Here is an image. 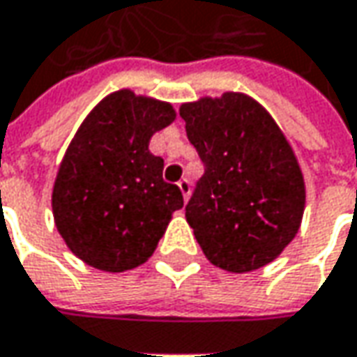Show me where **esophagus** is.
Returning a JSON list of instances; mask_svg holds the SVG:
<instances>
[{
  "label": "esophagus",
  "instance_id": "34e87169",
  "mask_svg": "<svg viewBox=\"0 0 357 357\" xmlns=\"http://www.w3.org/2000/svg\"><path fill=\"white\" fill-rule=\"evenodd\" d=\"M178 188H181L185 200H188V197H190V181H188V178H181V181H178Z\"/></svg>",
  "mask_w": 357,
  "mask_h": 357
}]
</instances>
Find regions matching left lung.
<instances>
[{
	"mask_svg": "<svg viewBox=\"0 0 357 357\" xmlns=\"http://www.w3.org/2000/svg\"><path fill=\"white\" fill-rule=\"evenodd\" d=\"M204 174L185 206L204 256L228 272L272 262L304 214V178L274 119L242 93L181 107Z\"/></svg>",
	"mask_w": 357,
	"mask_h": 357,
	"instance_id": "obj_1",
	"label": "left lung"
}]
</instances>
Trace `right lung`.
I'll use <instances>...</instances> for the list:
<instances>
[{
    "label": "right lung",
    "instance_id": "1",
    "mask_svg": "<svg viewBox=\"0 0 357 357\" xmlns=\"http://www.w3.org/2000/svg\"><path fill=\"white\" fill-rule=\"evenodd\" d=\"M169 103L117 91L83 121L53 186V216L69 250L89 266L125 272L155 252L183 192L162 181L149 151L174 121Z\"/></svg>",
    "mask_w": 357,
    "mask_h": 357
}]
</instances>
